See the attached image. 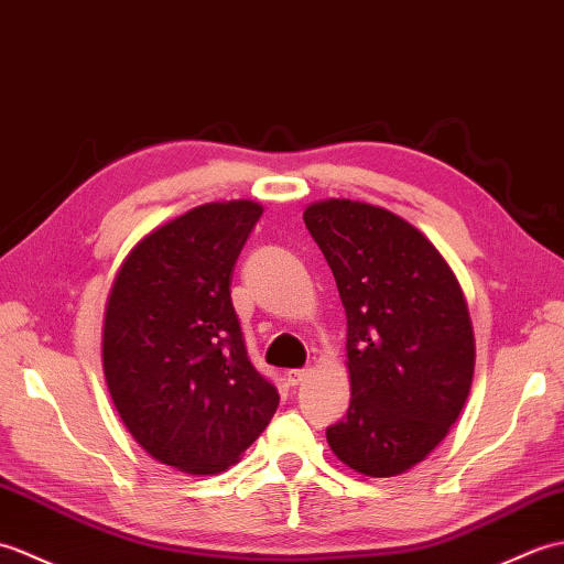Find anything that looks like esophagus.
Listing matches in <instances>:
<instances>
[{
	"label": "esophagus",
	"mask_w": 564,
	"mask_h": 564,
	"mask_svg": "<svg viewBox=\"0 0 564 564\" xmlns=\"http://www.w3.org/2000/svg\"><path fill=\"white\" fill-rule=\"evenodd\" d=\"M284 377H286V381H290V386H299L308 377V369H290Z\"/></svg>",
	"instance_id": "esophagus-1"
}]
</instances>
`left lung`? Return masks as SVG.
<instances>
[{
  "instance_id": "left-lung-1",
  "label": "left lung",
  "mask_w": 564,
  "mask_h": 564,
  "mask_svg": "<svg viewBox=\"0 0 564 564\" xmlns=\"http://www.w3.org/2000/svg\"><path fill=\"white\" fill-rule=\"evenodd\" d=\"M347 314V415L325 430L333 454L369 478L427 458L458 420L475 337L456 274L393 212L323 199L304 212Z\"/></svg>"
}]
</instances>
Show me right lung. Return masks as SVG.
<instances>
[{"label":"right lung","instance_id":"add662e5","mask_svg":"<svg viewBox=\"0 0 564 564\" xmlns=\"http://www.w3.org/2000/svg\"><path fill=\"white\" fill-rule=\"evenodd\" d=\"M262 207L209 203L154 229L124 258L104 318V373L149 456L191 475L234 466L280 393L250 365L231 304L236 258Z\"/></svg>","mask_w":564,"mask_h":564}]
</instances>
